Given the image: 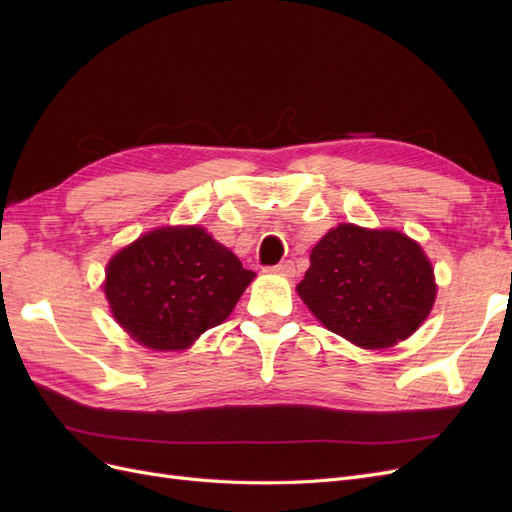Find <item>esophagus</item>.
Returning <instances> with one entry per match:
<instances>
[{"instance_id": "obj_1", "label": "esophagus", "mask_w": 512, "mask_h": 512, "mask_svg": "<svg viewBox=\"0 0 512 512\" xmlns=\"http://www.w3.org/2000/svg\"><path fill=\"white\" fill-rule=\"evenodd\" d=\"M271 271L280 273V275H286V277H292L294 275V265H292L290 260H286V262H280V265H275Z\"/></svg>"}]
</instances>
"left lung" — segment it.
Segmentation results:
<instances>
[{
	"label": "left lung",
	"mask_w": 512,
	"mask_h": 512,
	"mask_svg": "<svg viewBox=\"0 0 512 512\" xmlns=\"http://www.w3.org/2000/svg\"><path fill=\"white\" fill-rule=\"evenodd\" d=\"M423 247L397 230L339 224L309 254L299 297L324 327L365 350L410 337L436 301Z\"/></svg>",
	"instance_id": "obj_1"
}]
</instances>
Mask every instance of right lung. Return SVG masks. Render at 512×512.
Wrapping results in <instances>:
<instances>
[{
  "mask_svg": "<svg viewBox=\"0 0 512 512\" xmlns=\"http://www.w3.org/2000/svg\"><path fill=\"white\" fill-rule=\"evenodd\" d=\"M256 273L200 226H164L106 265L113 318L151 350H185L224 322Z\"/></svg>",
  "mask_w": 512,
  "mask_h": 512,
  "instance_id": "1",
  "label": "right lung"
}]
</instances>
